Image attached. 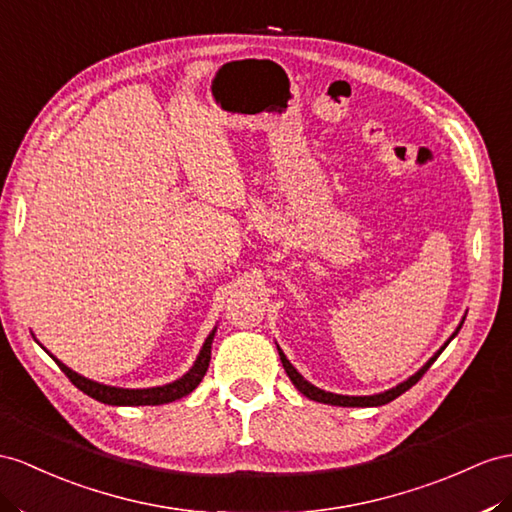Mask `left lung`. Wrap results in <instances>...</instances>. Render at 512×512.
Wrapping results in <instances>:
<instances>
[{"instance_id":"obj_1","label":"left lung","mask_w":512,"mask_h":512,"mask_svg":"<svg viewBox=\"0 0 512 512\" xmlns=\"http://www.w3.org/2000/svg\"><path fill=\"white\" fill-rule=\"evenodd\" d=\"M463 322H465V318L461 320V324L456 326V331L450 335L448 342H445V344L435 352V355H432L413 376H409V378H406V381L398 383L396 387H391V389H387V391L372 393V396H342V393L324 391V389H320V387H316V385H311V383L307 381V378L294 368V365L290 363V359L285 357V352H283L279 346H277V350H279V357H281V363H283V370L287 372V376H290V381H292L294 387H296L300 393H303V396H307L309 400H316V402H322V404H333V406H381V404H387V402H391V400H396L398 396H402V393H404L406 389H411V387L419 381V378L424 376V372L430 368L432 363H435V359L445 350V346H448V344L452 342V339L458 335V331H461Z\"/></svg>"}]
</instances>
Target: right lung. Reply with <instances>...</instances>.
Returning <instances> with one entry per match:
<instances>
[{"label": "right lung", "mask_w": 512, "mask_h": 512, "mask_svg": "<svg viewBox=\"0 0 512 512\" xmlns=\"http://www.w3.org/2000/svg\"><path fill=\"white\" fill-rule=\"evenodd\" d=\"M216 329H218V326H214L212 333L207 335V339H205L203 346H201L199 357H196V361L192 363V368L186 374H183L181 378H177V381L160 385V387L127 389V387L103 385V383L93 381V378H86L82 374L73 372L69 365H64L60 359H56L54 355H51L49 350H45V352L58 363V368L69 376V381L77 389L84 391L86 396H90V398H95V400H99L103 404H112V406H155V404L175 402V400H179L183 396H188V393H192L196 389V385L203 381V376H205V372L209 368V359H212V342H214Z\"/></svg>", "instance_id": "add662e5"}]
</instances>
